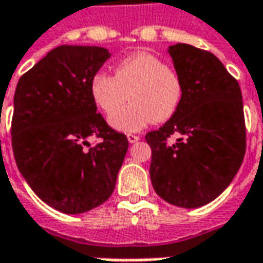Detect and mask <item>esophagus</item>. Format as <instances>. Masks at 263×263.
Wrapping results in <instances>:
<instances>
[{
    "label": "esophagus",
    "mask_w": 263,
    "mask_h": 263,
    "mask_svg": "<svg viewBox=\"0 0 263 263\" xmlns=\"http://www.w3.org/2000/svg\"><path fill=\"white\" fill-rule=\"evenodd\" d=\"M139 139H140V137L136 136V135H127V140H128L130 143H136V142H139Z\"/></svg>",
    "instance_id": "1"
}]
</instances>
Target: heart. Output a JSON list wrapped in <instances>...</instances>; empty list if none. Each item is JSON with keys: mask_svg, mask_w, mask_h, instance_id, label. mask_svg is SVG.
<instances>
[{"mask_svg": "<svg viewBox=\"0 0 263 263\" xmlns=\"http://www.w3.org/2000/svg\"><path fill=\"white\" fill-rule=\"evenodd\" d=\"M127 93L130 104L119 110ZM90 96L101 111L115 112L108 120L109 126L133 133L152 121L164 123L174 116L181 102L183 83L177 71L161 58L140 51L120 60L114 67V76L96 74L90 82Z\"/></svg>", "mask_w": 263, "mask_h": 263, "instance_id": "1", "label": "heart"}]
</instances>
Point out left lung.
I'll use <instances>...</instances> for the list:
<instances>
[{"label":"left lung","instance_id":"obj_1","mask_svg":"<svg viewBox=\"0 0 263 263\" xmlns=\"http://www.w3.org/2000/svg\"><path fill=\"white\" fill-rule=\"evenodd\" d=\"M183 83L181 102L162 127L146 135L151 181L165 202L199 208L233 181L246 152L237 80L212 52L187 44L168 46ZM176 134L174 142L169 137Z\"/></svg>","mask_w":263,"mask_h":263}]
</instances>
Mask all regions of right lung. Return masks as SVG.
Instances as JSON below:
<instances>
[{
	"label": "right lung",
	"instance_id": "obj_1",
	"mask_svg": "<svg viewBox=\"0 0 263 263\" xmlns=\"http://www.w3.org/2000/svg\"><path fill=\"white\" fill-rule=\"evenodd\" d=\"M109 57L102 46H57L15 87L11 143L18 171L45 203L68 215L112 195L128 149L90 96V82ZM90 136L101 142L90 148Z\"/></svg>",
	"mask_w": 263,
	"mask_h": 263
}]
</instances>
